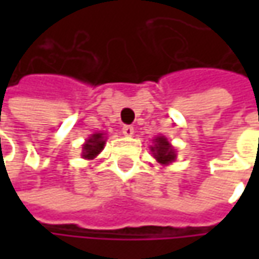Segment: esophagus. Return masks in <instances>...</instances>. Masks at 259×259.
I'll list each match as a JSON object with an SVG mask.
<instances>
[{"label":"esophagus","mask_w":259,"mask_h":259,"mask_svg":"<svg viewBox=\"0 0 259 259\" xmlns=\"http://www.w3.org/2000/svg\"><path fill=\"white\" fill-rule=\"evenodd\" d=\"M122 134L126 135V137L134 135V126H131V125H124V126H122Z\"/></svg>","instance_id":"obj_1"}]
</instances>
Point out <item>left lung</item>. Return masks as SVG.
<instances>
[{
  "label": "left lung",
  "instance_id": "left-lung-1",
  "mask_svg": "<svg viewBox=\"0 0 259 259\" xmlns=\"http://www.w3.org/2000/svg\"><path fill=\"white\" fill-rule=\"evenodd\" d=\"M151 153L154 155V158L160 164H170L176 160V150L165 137H155L154 145L151 147Z\"/></svg>",
  "mask_w": 259,
  "mask_h": 259
}]
</instances>
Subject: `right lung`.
Wrapping results in <instances>:
<instances>
[{"label": "right lung", "instance_id": "add662e5", "mask_svg": "<svg viewBox=\"0 0 259 259\" xmlns=\"http://www.w3.org/2000/svg\"><path fill=\"white\" fill-rule=\"evenodd\" d=\"M105 145V138L102 133H96V134H92L86 143L83 144V150H82V157L83 158H88V160H92L96 155L99 154L102 150H104Z\"/></svg>", "mask_w": 259, "mask_h": 259}]
</instances>
